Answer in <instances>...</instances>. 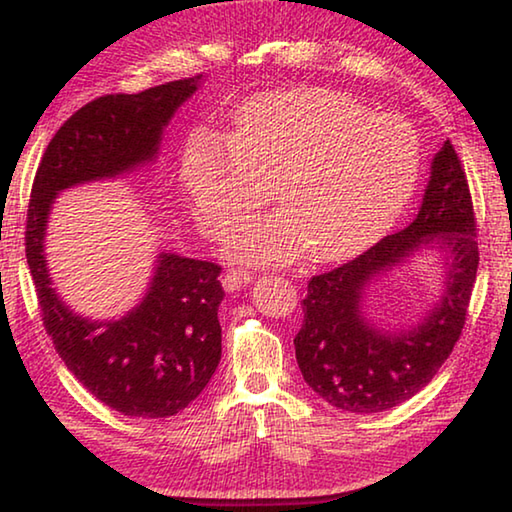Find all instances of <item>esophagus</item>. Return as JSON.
<instances>
[{"mask_svg": "<svg viewBox=\"0 0 512 512\" xmlns=\"http://www.w3.org/2000/svg\"><path fill=\"white\" fill-rule=\"evenodd\" d=\"M221 282H223L225 291H239L253 282V275H250L248 271H228L223 275Z\"/></svg>", "mask_w": 512, "mask_h": 512, "instance_id": "34e87169", "label": "esophagus"}]
</instances>
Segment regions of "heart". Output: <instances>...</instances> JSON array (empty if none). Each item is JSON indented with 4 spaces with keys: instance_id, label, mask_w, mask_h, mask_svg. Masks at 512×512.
I'll return each instance as SVG.
<instances>
[{
    "instance_id": "b5f03b06",
    "label": "heart",
    "mask_w": 512,
    "mask_h": 512,
    "mask_svg": "<svg viewBox=\"0 0 512 512\" xmlns=\"http://www.w3.org/2000/svg\"><path fill=\"white\" fill-rule=\"evenodd\" d=\"M420 142L397 117H377L348 94L323 88L268 92L232 119L230 137L194 131L180 183L207 235L237 225L225 253L246 264H282L309 248L316 262L359 255L386 235L411 201Z\"/></svg>"
}]
</instances>
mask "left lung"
Segmentation results:
<instances>
[{
  "instance_id": "1",
  "label": "left lung",
  "mask_w": 512,
  "mask_h": 512,
  "mask_svg": "<svg viewBox=\"0 0 512 512\" xmlns=\"http://www.w3.org/2000/svg\"><path fill=\"white\" fill-rule=\"evenodd\" d=\"M431 249L444 268L439 296L415 324L381 328L367 314L371 287ZM479 266L465 171L452 142L433 155L420 210L404 230L334 271L311 277L293 339L307 386L348 413H381L422 391L452 354Z\"/></svg>"
}]
</instances>
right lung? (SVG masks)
I'll list each match as a JSON object with an SVG mask.
<instances>
[{
    "mask_svg": "<svg viewBox=\"0 0 512 512\" xmlns=\"http://www.w3.org/2000/svg\"><path fill=\"white\" fill-rule=\"evenodd\" d=\"M203 81L201 74L88 103L60 126L33 180L27 262L47 334L67 370L97 400L131 418L176 415L212 379L221 361V266L160 250L142 298L126 314L88 318L60 298L51 280L49 216L67 189L153 167L164 128Z\"/></svg>",
    "mask_w": 512,
    "mask_h": 512,
    "instance_id": "obj_1",
    "label": "right lung"
}]
</instances>
